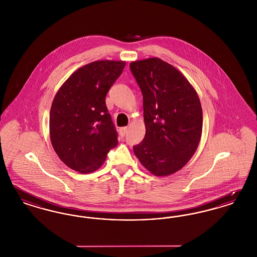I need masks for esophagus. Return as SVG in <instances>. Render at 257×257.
<instances>
[{
    "instance_id": "1",
    "label": "esophagus",
    "mask_w": 257,
    "mask_h": 257,
    "mask_svg": "<svg viewBox=\"0 0 257 257\" xmlns=\"http://www.w3.org/2000/svg\"><path fill=\"white\" fill-rule=\"evenodd\" d=\"M126 133H127V127H122V128L119 129V135H120L121 137H124Z\"/></svg>"
}]
</instances>
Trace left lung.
<instances>
[{
	"mask_svg": "<svg viewBox=\"0 0 257 257\" xmlns=\"http://www.w3.org/2000/svg\"><path fill=\"white\" fill-rule=\"evenodd\" d=\"M130 69L143 93L146 123L135 155L154 175H170L198 147L203 121L199 98L182 74L158 58L133 61Z\"/></svg>",
	"mask_w": 257,
	"mask_h": 257,
	"instance_id": "obj_1",
	"label": "left lung"
}]
</instances>
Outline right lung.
<instances>
[{
  "label": "right lung",
  "instance_id": "add662e5",
  "mask_svg": "<svg viewBox=\"0 0 257 257\" xmlns=\"http://www.w3.org/2000/svg\"><path fill=\"white\" fill-rule=\"evenodd\" d=\"M124 66V61L88 63L75 71L54 98L51 143L60 159L74 171H96L117 146V132L105 99Z\"/></svg>",
  "mask_w": 257,
  "mask_h": 257
}]
</instances>
